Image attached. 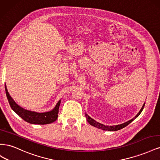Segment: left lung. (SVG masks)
Returning a JSON list of instances; mask_svg holds the SVG:
<instances>
[{
    "label": "left lung",
    "instance_id": "obj_1",
    "mask_svg": "<svg viewBox=\"0 0 160 160\" xmlns=\"http://www.w3.org/2000/svg\"><path fill=\"white\" fill-rule=\"evenodd\" d=\"M144 105H145V103L143 104V107L142 108L141 110L139 111V112L137 114V115L135 116V117L133 119H131V120L128 121V122H125V123H124L120 124V125H113V126H107V125H106V126H105V125H103V124H101V123H98V122H95V121L94 119H93L91 118H90L88 114H86V113H85V117H86V118H87V120H88V123H89L90 125H91L92 126H94V127H95V128H99V129H103V130L111 131V132H113V131H118V130H119V129H122V128H125V127H126L127 125H128L130 123H132V122H133V119H135V118H137L138 117V116L140 115V113H142V111L143 109Z\"/></svg>",
    "mask_w": 160,
    "mask_h": 160
}]
</instances>
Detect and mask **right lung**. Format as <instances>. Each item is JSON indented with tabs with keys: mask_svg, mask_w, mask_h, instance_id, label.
<instances>
[{
	"mask_svg": "<svg viewBox=\"0 0 160 160\" xmlns=\"http://www.w3.org/2000/svg\"><path fill=\"white\" fill-rule=\"evenodd\" d=\"M5 91L7 98L8 99L9 104H10L11 108L14 112L20 116L25 122L32 124L45 125L51 123L57 120L58 118V113H59V108L61 103V101L57 103L55 108L52 111L45 113H37L23 109L14 102V101L12 99L10 95L8 93L6 84Z\"/></svg>",
	"mask_w": 160,
	"mask_h": 160,
	"instance_id": "obj_1",
	"label": "right lung"
}]
</instances>
